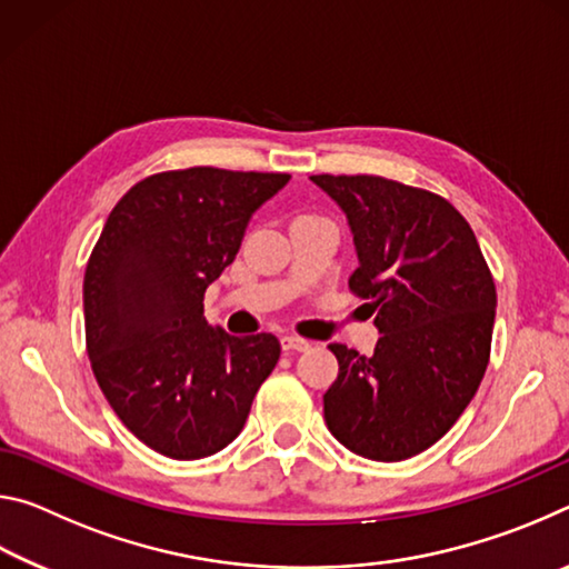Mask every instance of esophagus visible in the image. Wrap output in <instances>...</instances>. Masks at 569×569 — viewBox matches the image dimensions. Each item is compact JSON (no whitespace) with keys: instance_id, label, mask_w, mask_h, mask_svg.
<instances>
[{"instance_id":"obj_1","label":"esophagus","mask_w":569,"mask_h":569,"mask_svg":"<svg viewBox=\"0 0 569 569\" xmlns=\"http://www.w3.org/2000/svg\"><path fill=\"white\" fill-rule=\"evenodd\" d=\"M281 346H283V351H308L311 349V341L301 339V336H283Z\"/></svg>"}]
</instances>
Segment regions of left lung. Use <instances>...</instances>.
Segmentation results:
<instances>
[{
  "label": "left lung",
  "instance_id": "left-lung-1",
  "mask_svg": "<svg viewBox=\"0 0 569 569\" xmlns=\"http://www.w3.org/2000/svg\"><path fill=\"white\" fill-rule=\"evenodd\" d=\"M353 233L349 288L369 298L377 349H329L339 377L323 419L353 455L401 461L429 449L467 409L492 349L497 291L475 233L435 192L379 176H311Z\"/></svg>",
  "mask_w": 569,
  "mask_h": 569
}]
</instances>
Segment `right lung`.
<instances>
[{"mask_svg": "<svg viewBox=\"0 0 569 569\" xmlns=\"http://www.w3.org/2000/svg\"><path fill=\"white\" fill-rule=\"evenodd\" d=\"M288 180L158 172L124 192L92 250L82 293L94 379L124 427L170 459L228 447L276 369V336L210 329L203 296L233 263L250 216Z\"/></svg>", "mask_w": 569, "mask_h": 569, "instance_id": "obj_1", "label": "right lung"}]
</instances>
